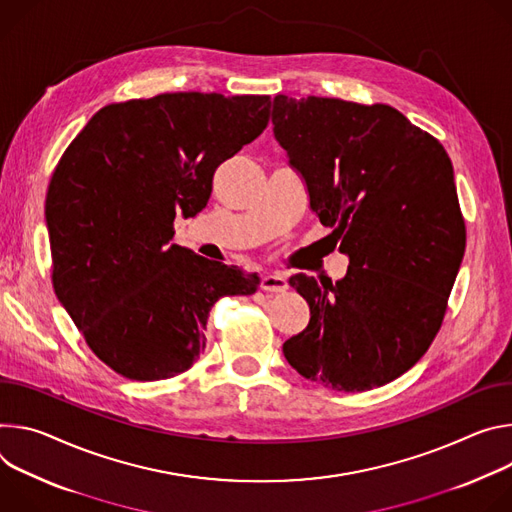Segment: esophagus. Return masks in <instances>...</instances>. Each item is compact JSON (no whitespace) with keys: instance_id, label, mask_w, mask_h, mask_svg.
<instances>
[{"instance_id":"obj_1","label":"esophagus","mask_w":512,"mask_h":512,"mask_svg":"<svg viewBox=\"0 0 512 512\" xmlns=\"http://www.w3.org/2000/svg\"><path fill=\"white\" fill-rule=\"evenodd\" d=\"M260 289L264 293H285L289 289V282L282 274H264L260 280Z\"/></svg>"}]
</instances>
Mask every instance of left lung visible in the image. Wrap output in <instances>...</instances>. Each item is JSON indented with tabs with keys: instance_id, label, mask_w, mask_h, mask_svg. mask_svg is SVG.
Masks as SVG:
<instances>
[{
	"instance_id": "obj_1",
	"label": "left lung",
	"mask_w": 512,
	"mask_h": 512,
	"mask_svg": "<svg viewBox=\"0 0 512 512\" xmlns=\"http://www.w3.org/2000/svg\"><path fill=\"white\" fill-rule=\"evenodd\" d=\"M274 138L305 179L311 209L348 274L291 276L307 329L282 352L305 378L362 392L413 368L435 339L464 250L453 166L437 138L399 109L276 95Z\"/></svg>"
}]
</instances>
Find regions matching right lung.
Returning <instances> with one entry per match:
<instances>
[{"label":"right lung","instance_id":"obj_1","mask_svg":"<svg viewBox=\"0 0 512 512\" xmlns=\"http://www.w3.org/2000/svg\"><path fill=\"white\" fill-rule=\"evenodd\" d=\"M268 95L162 93L101 107L46 193L52 287L91 352L130 380L189 370L221 297L258 274L170 244L175 217L209 201L215 168L256 140Z\"/></svg>","mask_w":512,"mask_h":512}]
</instances>
